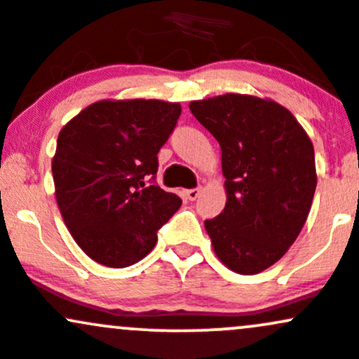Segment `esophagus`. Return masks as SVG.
I'll return each instance as SVG.
<instances>
[{"label": "esophagus", "mask_w": 359, "mask_h": 359, "mask_svg": "<svg viewBox=\"0 0 359 359\" xmlns=\"http://www.w3.org/2000/svg\"><path fill=\"white\" fill-rule=\"evenodd\" d=\"M199 192H201V187H196V189H187L186 198L189 199V201H194V199L199 196Z\"/></svg>", "instance_id": "34e87169"}]
</instances>
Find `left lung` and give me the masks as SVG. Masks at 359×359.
Returning a JSON list of instances; mask_svg holds the SVG:
<instances>
[{"label":"left lung","mask_w":359,"mask_h":359,"mask_svg":"<svg viewBox=\"0 0 359 359\" xmlns=\"http://www.w3.org/2000/svg\"><path fill=\"white\" fill-rule=\"evenodd\" d=\"M222 149L227 203L205 220L215 255L241 275L277 263L299 236L316 189L315 149L287 108L249 94L191 101Z\"/></svg>","instance_id":"obj_1"}]
</instances>
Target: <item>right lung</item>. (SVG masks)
I'll return each mask as SVG.
<instances>
[{"label":"right lung","instance_id":"obj_1","mask_svg":"<svg viewBox=\"0 0 359 359\" xmlns=\"http://www.w3.org/2000/svg\"><path fill=\"white\" fill-rule=\"evenodd\" d=\"M180 111L179 103L160 100H103L60 130L51 163L56 203L94 262L111 269L137 263L182 205L154 184L158 151Z\"/></svg>","mask_w":359,"mask_h":359}]
</instances>
